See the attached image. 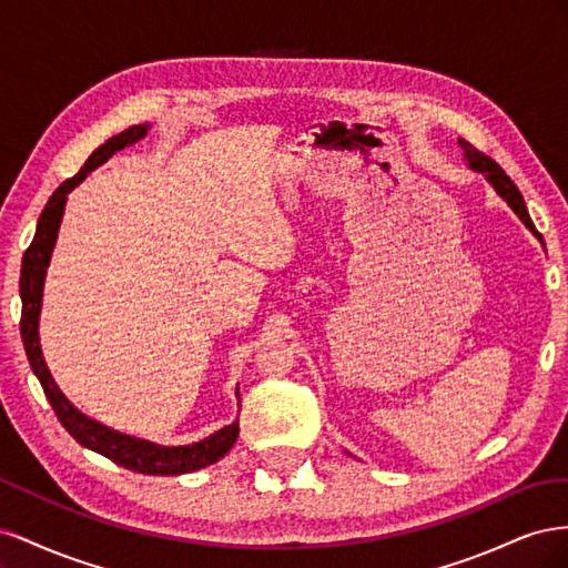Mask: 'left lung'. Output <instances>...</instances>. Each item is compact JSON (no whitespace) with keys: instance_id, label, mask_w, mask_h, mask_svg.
<instances>
[{"instance_id":"8db88e82","label":"left lung","mask_w":568,"mask_h":568,"mask_svg":"<svg viewBox=\"0 0 568 568\" xmlns=\"http://www.w3.org/2000/svg\"><path fill=\"white\" fill-rule=\"evenodd\" d=\"M459 146L464 149V159L469 161V168L476 170V173H480V175H486V180L493 184L495 192L509 203V209L521 217V222L532 234H536V227H532V222H530V215L526 211V203H524V196L519 192V186L507 178L505 170L497 165L490 156H486V153H480L478 149H474L469 142L459 140Z\"/></svg>"}]
</instances>
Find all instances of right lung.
Segmentation results:
<instances>
[{
    "label": "right lung",
    "instance_id": "1",
    "mask_svg": "<svg viewBox=\"0 0 568 568\" xmlns=\"http://www.w3.org/2000/svg\"><path fill=\"white\" fill-rule=\"evenodd\" d=\"M146 132H149V125H132L125 132L111 136L106 144H101L92 153L88 163L80 168V173L73 175L71 180H65L47 201L44 211L38 220L36 239H32V244L28 246V251L23 255L21 336H23L28 363L40 379L49 405L54 407L57 417L63 424L65 432L71 434L82 445V448H90L99 455H104L111 462H115L118 467H125L136 474L180 476V474H189V471L209 467V464H215L220 457H225L239 436V419L225 428H220V432H215L209 438H203L192 445H178V448H165V445H156V443H149L142 438L118 434V432H113V428L99 424L90 417H84L82 412L61 393V388L57 386L54 379H51V374L47 369L42 348H40V332H38L44 277H47V267L51 261V251H54V244H57V234L61 227L68 192H73V189L84 178H88L97 165L109 161L115 151L144 140Z\"/></svg>",
    "mask_w": 568,
    "mask_h": 568
}]
</instances>
